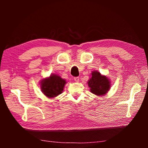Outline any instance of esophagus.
<instances>
[{
	"label": "esophagus",
	"mask_w": 148,
	"mask_h": 148,
	"mask_svg": "<svg viewBox=\"0 0 148 148\" xmlns=\"http://www.w3.org/2000/svg\"><path fill=\"white\" fill-rule=\"evenodd\" d=\"M79 77H74V81L76 82H78L79 80Z\"/></svg>",
	"instance_id": "1"
}]
</instances>
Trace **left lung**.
I'll list each match as a JSON object with an SVG mask.
<instances>
[{
    "label": "left lung",
    "mask_w": 148,
    "mask_h": 148,
    "mask_svg": "<svg viewBox=\"0 0 148 148\" xmlns=\"http://www.w3.org/2000/svg\"><path fill=\"white\" fill-rule=\"evenodd\" d=\"M91 77L88 81L90 91L96 95L101 96L107 93L110 89V82L106 76H102L98 71L92 72Z\"/></svg>",
    "instance_id": "obj_1"
}]
</instances>
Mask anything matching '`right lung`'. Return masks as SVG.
<instances>
[{"label":"right lung","mask_w":148,"mask_h":148,"mask_svg":"<svg viewBox=\"0 0 148 148\" xmlns=\"http://www.w3.org/2000/svg\"><path fill=\"white\" fill-rule=\"evenodd\" d=\"M66 81L57 74H52L47 78L42 79L41 89L43 93L48 98L58 96L63 91Z\"/></svg>","instance_id":"right-lung-1"}]
</instances>
